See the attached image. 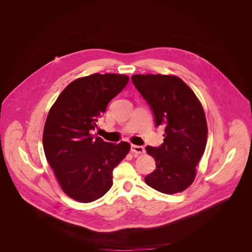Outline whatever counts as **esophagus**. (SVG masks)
I'll list each match as a JSON object with an SVG mask.
<instances>
[{
	"label": "esophagus",
	"instance_id": "obj_1",
	"mask_svg": "<svg viewBox=\"0 0 252 252\" xmlns=\"http://www.w3.org/2000/svg\"><path fill=\"white\" fill-rule=\"evenodd\" d=\"M130 151L135 154H142L145 152V148L143 146H138V145H130Z\"/></svg>",
	"mask_w": 252,
	"mask_h": 252
}]
</instances>
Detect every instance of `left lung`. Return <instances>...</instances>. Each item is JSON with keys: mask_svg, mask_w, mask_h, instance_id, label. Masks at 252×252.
I'll return each mask as SVG.
<instances>
[{"mask_svg": "<svg viewBox=\"0 0 252 252\" xmlns=\"http://www.w3.org/2000/svg\"><path fill=\"white\" fill-rule=\"evenodd\" d=\"M134 86L153 113L155 126H164L163 143L147 146L156 167L145 177L151 188L164 194L186 190L193 183L207 140L205 113L193 91L180 77L135 74Z\"/></svg>", "mask_w": 252, "mask_h": 252, "instance_id": "left-lung-1", "label": "left lung"}]
</instances>
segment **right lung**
Here are the masks:
<instances>
[{"instance_id":"right-lung-1","label":"right lung","mask_w":252,"mask_h":252,"mask_svg":"<svg viewBox=\"0 0 252 252\" xmlns=\"http://www.w3.org/2000/svg\"><path fill=\"white\" fill-rule=\"evenodd\" d=\"M128 76L94 73L66 87L49 111L43 145L62 190L79 202L95 201L112 186V171L128 153L126 142H105L93 135L108 103Z\"/></svg>"}]
</instances>
